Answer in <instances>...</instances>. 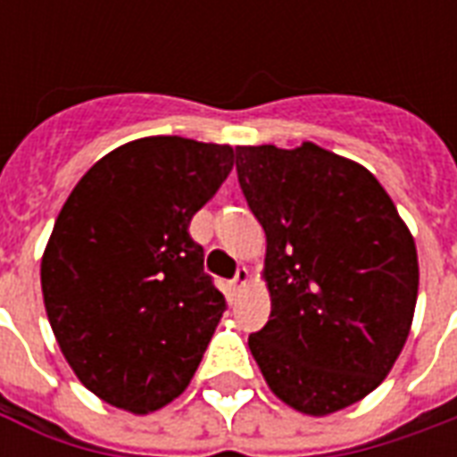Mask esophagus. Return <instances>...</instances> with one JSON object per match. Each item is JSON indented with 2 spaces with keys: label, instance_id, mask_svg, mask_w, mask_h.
<instances>
[{
  "label": "esophagus",
  "instance_id": "esophagus-1",
  "mask_svg": "<svg viewBox=\"0 0 457 457\" xmlns=\"http://www.w3.org/2000/svg\"><path fill=\"white\" fill-rule=\"evenodd\" d=\"M249 284V269L247 267H239L235 278H232V287L235 288H245Z\"/></svg>",
  "mask_w": 457,
  "mask_h": 457
}]
</instances>
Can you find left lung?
<instances>
[{"instance_id":"8db88e82","label":"left lung","mask_w":457,"mask_h":457,"mask_svg":"<svg viewBox=\"0 0 457 457\" xmlns=\"http://www.w3.org/2000/svg\"><path fill=\"white\" fill-rule=\"evenodd\" d=\"M237 179L267 235L271 316L249 350L278 399L328 416L374 392L402 353L419 257L382 183L303 141L237 146Z\"/></svg>"}]
</instances>
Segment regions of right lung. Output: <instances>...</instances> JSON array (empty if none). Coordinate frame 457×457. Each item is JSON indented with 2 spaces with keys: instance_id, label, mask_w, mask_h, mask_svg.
<instances>
[{
  "instance_id": "right-lung-1",
  "label": "right lung",
  "mask_w": 457,
  "mask_h": 457,
  "mask_svg": "<svg viewBox=\"0 0 457 457\" xmlns=\"http://www.w3.org/2000/svg\"><path fill=\"white\" fill-rule=\"evenodd\" d=\"M235 163L229 144L144 137L78 180L41 259L48 323L103 402L151 413L188 386L225 296L188 225Z\"/></svg>"
}]
</instances>
